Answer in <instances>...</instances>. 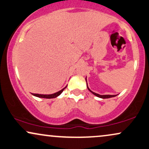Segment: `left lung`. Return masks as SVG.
<instances>
[{"mask_svg":"<svg viewBox=\"0 0 149 149\" xmlns=\"http://www.w3.org/2000/svg\"><path fill=\"white\" fill-rule=\"evenodd\" d=\"M85 80H86V82H87V77H86V78H85ZM87 89H88L90 91V92H92L93 94L95 95V96H97V97H99V98H109L114 97V96H117V95H109V94H107V95H101V94H97V93H95L94 92H92V91L89 88L88 85H87Z\"/></svg>","mask_w":149,"mask_h":149,"instance_id":"left-lung-1","label":"left lung"}]
</instances>
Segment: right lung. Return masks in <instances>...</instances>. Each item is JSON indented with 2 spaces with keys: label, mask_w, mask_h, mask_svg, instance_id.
Listing matches in <instances>:
<instances>
[{
  "label": "right lung",
  "mask_w": 149,
  "mask_h": 149,
  "mask_svg": "<svg viewBox=\"0 0 149 149\" xmlns=\"http://www.w3.org/2000/svg\"><path fill=\"white\" fill-rule=\"evenodd\" d=\"M67 86H66L64 88H63L62 89H61L60 91H59V92H55L54 94H33V96H37V97H39V98H56L58 96H60V95L62 94V92H63V90L64 89L67 87Z\"/></svg>",
  "instance_id": "obj_1"
}]
</instances>
